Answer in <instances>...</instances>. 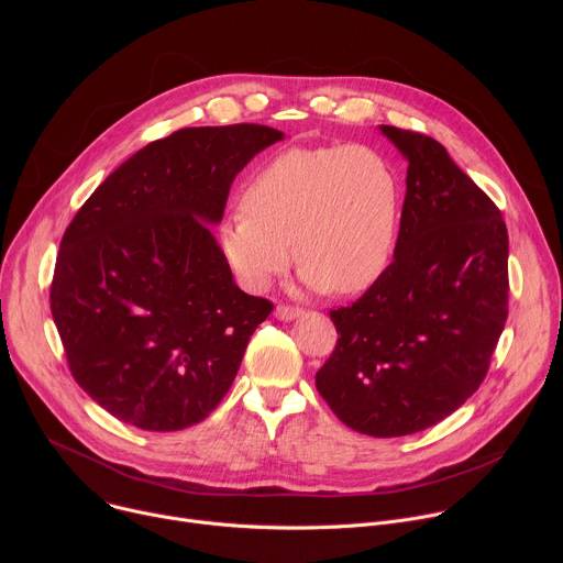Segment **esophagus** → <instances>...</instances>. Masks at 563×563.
<instances>
[{"label": "esophagus", "mask_w": 563, "mask_h": 563, "mask_svg": "<svg viewBox=\"0 0 563 563\" xmlns=\"http://www.w3.org/2000/svg\"><path fill=\"white\" fill-rule=\"evenodd\" d=\"M300 313H302L300 307H296V305H285V302L276 305V309H274V316H276L278 320H291V318H298Z\"/></svg>", "instance_id": "obj_1"}]
</instances>
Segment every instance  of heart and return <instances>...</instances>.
Wrapping results in <instances>:
<instances>
[{
	"mask_svg": "<svg viewBox=\"0 0 563 563\" xmlns=\"http://www.w3.org/2000/svg\"><path fill=\"white\" fill-rule=\"evenodd\" d=\"M398 200V176L378 148H287L254 174L245 209L222 222V254L250 291L267 289L296 256L305 287L356 294L391 258Z\"/></svg>",
	"mask_w": 563,
	"mask_h": 563,
	"instance_id": "heart-1",
	"label": "heart"
}]
</instances>
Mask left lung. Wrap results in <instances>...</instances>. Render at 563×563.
Here are the masks:
<instances>
[{
	"mask_svg": "<svg viewBox=\"0 0 563 563\" xmlns=\"http://www.w3.org/2000/svg\"><path fill=\"white\" fill-rule=\"evenodd\" d=\"M408 159L394 261L330 311L339 341L316 389L352 430L378 439L437 426L484 383L508 318V229L443 144L380 126Z\"/></svg>",
	"mask_w": 563,
	"mask_h": 563,
	"instance_id": "obj_1",
	"label": "left lung"
}]
</instances>
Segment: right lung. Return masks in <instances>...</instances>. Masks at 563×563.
Returning a JSON list of instances; mask_svg holds the SVG:
<instances>
[{
	"instance_id": "right-lung-1",
	"label": "right lung",
	"mask_w": 563,
	"mask_h": 563,
	"mask_svg": "<svg viewBox=\"0 0 563 563\" xmlns=\"http://www.w3.org/2000/svg\"><path fill=\"white\" fill-rule=\"evenodd\" d=\"M278 140L263 124L180 129L133 153L66 227L51 313L73 378L115 419L176 432L229 391L274 305L233 283L207 222Z\"/></svg>"
}]
</instances>
